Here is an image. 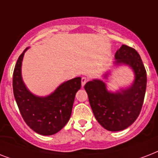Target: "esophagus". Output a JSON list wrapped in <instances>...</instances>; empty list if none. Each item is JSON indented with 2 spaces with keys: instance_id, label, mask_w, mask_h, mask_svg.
I'll list each match as a JSON object with an SVG mask.
<instances>
[{
  "instance_id": "esophagus-1",
  "label": "esophagus",
  "mask_w": 158,
  "mask_h": 158,
  "mask_svg": "<svg viewBox=\"0 0 158 158\" xmlns=\"http://www.w3.org/2000/svg\"><path fill=\"white\" fill-rule=\"evenodd\" d=\"M87 82H88V79H87L86 77H83L81 79V84H82V86L84 87V85H85V84H86Z\"/></svg>"
}]
</instances>
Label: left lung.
<instances>
[{"instance_id":"obj_1","label":"left lung","mask_w":158,"mask_h":158,"mask_svg":"<svg viewBox=\"0 0 158 158\" xmlns=\"http://www.w3.org/2000/svg\"><path fill=\"white\" fill-rule=\"evenodd\" d=\"M116 64H129L135 71L132 86L120 93L111 94L101 80L84 85L94 116L102 126L110 131H120L135 122L142 109L147 87V73L138 52L122 45L115 52Z\"/></svg>"}]
</instances>
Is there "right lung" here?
<instances>
[{"mask_svg": "<svg viewBox=\"0 0 158 158\" xmlns=\"http://www.w3.org/2000/svg\"><path fill=\"white\" fill-rule=\"evenodd\" d=\"M23 51L16 62L13 73V92L23 120L29 127L42 135H52L61 130L69 121L74 97L81 88V78L64 82L47 98L31 94L21 78Z\"/></svg>", "mask_w": 158, "mask_h": 158, "instance_id": "right-lung-1", "label": "right lung"}]
</instances>
